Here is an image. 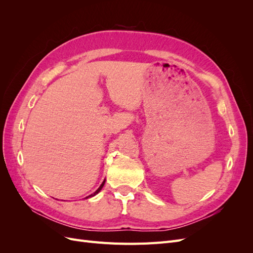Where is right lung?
I'll use <instances>...</instances> for the list:
<instances>
[{"instance_id":"right-lung-1","label":"right lung","mask_w":253,"mask_h":253,"mask_svg":"<svg viewBox=\"0 0 253 253\" xmlns=\"http://www.w3.org/2000/svg\"><path fill=\"white\" fill-rule=\"evenodd\" d=\"M104 182H105V179H104V180H103V182L101 183V186H100V187H99V188H98V189L96 190V192H95V193H93V194H90V195H88V196H87V197H85V198H88V197H91V196H95L96 194H98L99 192H100V191H101V189H102V188H103V186H104Z\"/></svg>"}]
</instances>
